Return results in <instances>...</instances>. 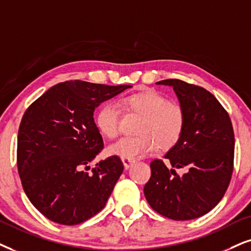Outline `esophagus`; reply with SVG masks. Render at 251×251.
<instances>
[{
  "mask_svg": "<svg viewBox=\"0 0 251 251\" xmlns=\"http://www.w3.org/2000/svg\"><path fill=\"white\" fill-rule=\"evenodd\" d=\"M122 160H123L124 167H125L126 169H128L129 167H132L133 164L135 163V160H133V158H126V157H124V158H122Z\"/></svg>",
  "mask_w": 251,
  "mask_h": 251,
  "instance_id": "esophagus-1",
  "label": "esophagus"
}]
</instances>
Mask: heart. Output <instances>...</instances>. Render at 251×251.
Here are the masks:
<instances>
[{"instance_id": "heart-1", "label": "heart", "mask_w": 251, "mask_h": 251, "mask_svg": "<svg viewBox=\"0 0 251 251\" xmlns=\"http://www.w3.org/2000/svg\"><path fill=\"white\" fill-rule=\"evenodd\" d=\"M123 105L129 112L144 117L136 136L120 139L109 147L111 155L135 158L153 151L155 148L170 149L178 144L186 125V115L183 106L170 102L166 96L155 90H145L128 95ZM120 111L112 102H106L95 113V125L107 139L119 134Z\"/></svg>"}]
</instances>
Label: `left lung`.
<instances>
[{
    "label": "left lung",
    "instance_id": "8db88e82",
    "mask_svg": "<svg viewBox=\"0 0 251 251\" xmlns=\"http://www.w3.org/2000/svg\"><path fill=\"white\" fill-rule=\"evenodd\" d=\"M186 115L184 133L162 160L151 162V175L144 193L154 211L173 220H191L208 213L227 191L234 169L233 125L229 115L206 89L170 78ZM175 167H186L183 176Z\"/></svg>",
    "mask_w": 251,
    "mask_h": 251
}]
</instances>
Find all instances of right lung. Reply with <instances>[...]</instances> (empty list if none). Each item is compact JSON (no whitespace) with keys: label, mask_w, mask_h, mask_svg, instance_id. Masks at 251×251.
Masks as SVG:
<instances>
[{"label":"right lung","mask_w":251,"mask_h":251,"mask_svg":"<svg viewBox=\"0 0 251 251\" xmlns=\"http://www.w3.org/2000/svg\"><path fill=\"white\" fill-rule=\"evenodd\" d=\"M128 88L61 82L24 112L17 139L18 174L27 198L50 221L77 225L105 206L124 164L113 155L87 171L104 148L94 111Z\"/></svg>","instance_id":"add662e5"}]
</instances>
